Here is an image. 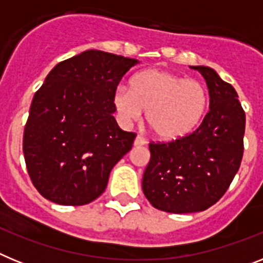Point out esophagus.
Instances as JSON below:
<instances>
[{
  "instance_id": "esophagus-1",
  "label": "esophagus",
  "mask_w": 263,
  "mask_h": 263,
  "mask_svg": "<svg viewBox=\"0 0 263 263\" xmlns=\"http://www.w3.org/2000/svg\"><path fill=\"white\" fill-rule=\"evenodd\" d=\"M146 145V139L141 136H137L136 139H134V146L139 147V146H145Z\"/></svg>"
}]
</instances>
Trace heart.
<instances>
[{"instance_id":"1","label":"heart","mask_w":263,"mask_h":263,"mask_svg":"<svg viewBox=\"0 0 263 263\" xmlns=\"http://www.w3.org/2000/svg\"><path fill=\"white\" fill-rule=\"evenodd\" d=\"M113 108L121 122L129 125L142 117L155 136L175 141L191 134L210 105L205 85L162 69H147L134 75L129 88L120 85L113 93Z\"/></svg>"}]
</instances>
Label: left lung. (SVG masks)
I'll return each mask as SVG.
<instances>
[{
	"instance_id": "obj_1",
	"label": "left lung",
	"mask_w": 263,
	"mask_h": 263,
	"mask_svg": "<svg viewBox=\"0 0 263 263\" xmlns=\"http://www.w3.org/2000/svg\"><path fill=\"white\" fill-rule=\"evenodd\" d=\"M205 79L210 111L187 137L150 143L142 190L152 205L170 213H194L217 203L240 168L245 111L238 95L215 69L191 66Z\"/></svg>"
}]
</instances>
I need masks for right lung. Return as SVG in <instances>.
<instances>
[{"instance_id": "1", "label": "right lung", "mask_w": 263, "mask_h": 263, "mask_svg": "<svg viewBox=\"0 0 263 263\" xmlns=\"http://www.w3.org/2000/svg\"><path fill=\"white\" fill-rule=\"evenodd\" d=\"M137 59L88 50L58 63L34 95L23 154L34 187L60 205H84L105 191L109 174L136 134L116 122L113 93Z\"/></svg>"}]
</instances>
